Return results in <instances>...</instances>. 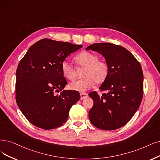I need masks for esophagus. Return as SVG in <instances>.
<instances>
[{
    "label": "esophagus",
    "instance_id": "1",
    "mask_svg": "<svg viewBox=\"0 0 160 160\" xmlns=\"http://www.w3.org/2000/svg\"><path fill=\"white\" fill-rule=\"evenodd\" d=\"M88 96V93H80V99H86Z\"/></svg>",
    "mask_w": 160,
    "mask_h": 160
}]
</instances>
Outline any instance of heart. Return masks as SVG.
<instances>
[{"label":"heart","mask_w":160,"mask_h":160,"mask_svg":"<svg viewBox=\"0 0 160 160\" xmlns=\"http://www.w3.org/2000/svg\"><path fill=\"white\" fill-rule=\"evenodd\" d=\"M76 64L84 67L82 72L83 78L74 81L68 84L71 90L84 92L91 88L94 83L102 84L107 79L109 74L108 64L104 61L99 60L98 56L94 53L84 51L75 57ZM63 76L69 80L75 78V70L68 61H64L61 64Z\"/></svg>","instance_id":"heart-1"}]
</instances>
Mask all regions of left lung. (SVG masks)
<instances>
[{
  "mask_svg": "<svg viewBox=\"0 0 160 160\" xmlns=\"http://www.w3.org/2000/svg\"><path fill=\"white\" fill-rule=\"evenodd\" d=\"M86 50L102 54L109 66V74L99 87L106 91L99 96L89 93L93 105L89 111L91 122L98 128L112 131L131 119L143 97V72L140 62L125 47L109 43H93Z\"/></svg>",
  "mask_w": 160,
  "mask_h": 160,
  "instance_id": "left-lung-1",
  "label": "left lung"
}]
</instances>
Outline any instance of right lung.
Wrapping results in <instances>:
<instances>
[{
  "label": "right lung",
  "instance_id": "obj_1",
  "mask_svg": "<svg viewBox=\"0 0 160 160\" xmlns=\"http://www.w3.org/2000/svg\"><path fill=\"white\" fill-rule=\"evenodd\" d=\"M82 47L43 39L32 45L20 61L16 70V100L32 125L49 130L67 121L70 109L80 96L78 92L63 90L67 82L61 64Z\"/></svg>",
  "mask_w": 160,
  "mask_h": 160
}]
</instances>
